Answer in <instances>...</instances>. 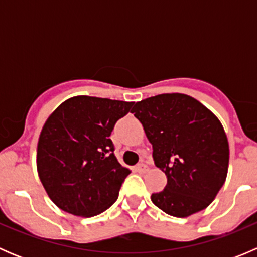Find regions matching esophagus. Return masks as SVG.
Listing matches in <instances>:
<instances>
[{
    "label": "esophagus",
    "mask_w": 257,
    "mask_h": 257,
    "mask_svg": "<svg viewBox=\"0 0 257 257\" xmlns=\"http://www.w3.org/2000/svg\"><path fill=\"white\" fill-rule=\"evenodd\" d=\"M148 169H149V168H148V165H145V164H138L136 167V172L141 173V174H143V173H147Z\"/></svg>",
    "instance_id": "obj_1"
}]
</instances>
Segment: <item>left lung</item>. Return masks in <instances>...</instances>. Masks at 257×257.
I'll return each instance as SVG.
<instances>
[{"mask_svg": "<svg viewBox=\"0 0 257 257\" xmlns=\"http://www.w3.org/2000/svg\"><path fill=\"white\" fill-rule=\"evenodd\" d=\"M132 113L153 145L155 165L168 178L164 190L152 194L154 205L177 217L208 208L229 167V143L219 119L180 93L147 98Z\"/></svg>", "mask_w": 257, "mask_h": 257, "instance_id": "1", "label": "left lung"}]
</instances>
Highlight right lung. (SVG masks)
I'll use <instances>...</instances> for the list:
<instances>
[{
	"mask_svg": "<svg viewBox=\"0 0 257 257\" xmlns=\"http://www.w3.org/2000/svg\"><path fill=\"white\" fill-rule=\"evenodd\" d=\"M133 103L79 95L62 103L43 125L37 170L51 200L69 214L90 217L116 201L131 170L109 138Z\"/></svg>",
	"mask_w": 257,
	"mask_h": 257,
	"instance_id": "add662e5",
	"label": "right lung"
}]
</instances>
